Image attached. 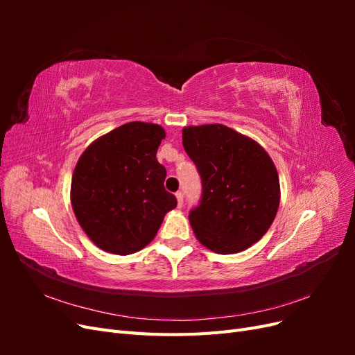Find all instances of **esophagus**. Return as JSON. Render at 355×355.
<instances>
[{
	"label": "esophagus",
	"mask_w": 355,
	"mask_h": 355,
	"mask_svg": "<svg viewBox=\"0 0 355 355\" xmlns=\"http://www.w3.org/2000/svg\"><path fill=\"white\" fill-rule=\"evenodd\" d=\"M176 198H178V204H179V207H182V204H184V194H182L180 191H179V192H176Z\"/></svg>",
	"instance_id": "obj_1"
}]
</instances>
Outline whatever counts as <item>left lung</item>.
<instances>
[{
  "label": "left lung",
  "mask_w": 355,
  "mask_h": 355,
  "mask_svg": "<svg viewBox=\"0 0 355 355\" xmlns=\"http://www.w3.org/2000/svg\"><path fill=\"white\" fill-rule=\"evenodd\" d=\"M182 144L202 182L200 206L189 213L197 240L219 254L259 241L280 206V179L254 139L223 124L188 125Z\"/></svg>",
  "instance_id": "obj_1"
}]
</instances>
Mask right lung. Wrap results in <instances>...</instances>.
<instances>
[{
  "mask_svg": "<svg viewBox=\"0 0 355 355\" xmlns=\"http://www.w3.org/2000/svg\"><path fill=\"white\" fill-rule=\"evenodd\" d=\"M164 128L132 121L92 142L77 161L71 204L80 227L99 249L132 254L154 240L176 197L164 188L157 161Z\"/></svg>",
  "mask_w": 355,
  "mask_h": 355,
  "instance_id": "add662e5",
  "label": "right lung"
}]
</instances>
